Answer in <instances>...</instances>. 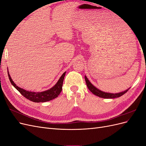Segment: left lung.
I'll return each mask as SVG.
<instances>
[{"label":"left lung","mask_w":146,"mask_h":146,"mask_svg":"<svg viewBox=\"0 0 146 146\" xmlns=\"http://www.w3.org/2000/svg\"><path fill=\"white\" fill-rule=\"evenodd\" d=\"M85 81H86V85L88 88V89L90 90V91L92 92V94H94V95L100 97V98H104V99H114V98H119V97L122 96V95L124 94L125 93L129 90L130 88L129 89L126 90L124 91H122L121 92H118V93H110V92H104L102 91H101L99 89H98L96 87H95L89 81L88 78L86 77V76H85Z\"/></svg>","instance_id":"8db88e82"}]
</instances>
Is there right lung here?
I'll list each match as a JSON object with an SVG mask.
<instances>
[{
    "label": "right lung",
    "mask_w": 146,
    "mask_h": 146,
    "mask_svg": "<svg viewBox=\"0 0 146 146\" xmlns=\"http://www.w3.org/2000/svg\"><path fill=\"white\" fill-rule=\"evenodd\" d=\"M66 72H64L62 74V76H61L59 78L58 81L56 82V83L54 86L51 88L49 90H47L46 91L42 92H33L26 91L24 90L23 88H21L16 85L11 79L9 71H8V75L12 85L14 86L22 95L25 97V98H27V99L31 101L34 102H45L50 101L51 100L54 99L55 98H57L60 94V92L62 91L63 82Z\"/></svg>",
    "instance_id": "obj_1"
}]
</instances>
